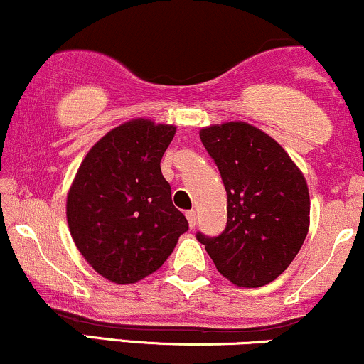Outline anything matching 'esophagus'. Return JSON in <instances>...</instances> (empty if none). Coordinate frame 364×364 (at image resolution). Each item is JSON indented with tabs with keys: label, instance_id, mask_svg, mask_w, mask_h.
I'll list each match as a JSON object with an SVG mask.
<instances>
[{
	"label": "esophagus",
	"instance_id": "34e87169",
	"mask_svg": "<svg viewBox=\"0 0 364 364\" xmlns=\"http://www.w3.org/2000/svg\"><path fill=\"white\" fill-rule=\"evenodd\" d=\"M186 219H188V224H190V228L193 229L196 225V212L195 210H188L186 212Z\"/></svg>",
	"mask_w": 364,
	"mask_h": 364
}]
</instances>
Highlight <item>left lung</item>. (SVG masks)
Returning a JSON list of instances; mask_svg holds the SVG:
<instances>
[{"instance_id":"1","label":"left lung","mask_w":364,"mask_h":364,"mask_svg":"<svg viewBox=\"0 0 364 364\" xmlns=\"http://www.w3.org/2000/svg\"><path fill=\"white\" fill-rule=\"evenodd\" d=\"M228 193L223 235L205 245L217 270L237 287L275 281L304 243L310 228L306 179L272 136L245 121L200 129Z\"/></svg>"}]
</instances>
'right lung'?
Here are the masks:
<instances>
[{"mask_svg": "<svg viewBox=\"0 0 364 364\" xmlns=\"http://www.w3.org/2000/svg\"><path fill=\"white\" fill-rule=\"evenodd\" d=\"M174 124L129 119L83 157L66 196V220L87 263L114 284H135L162 267L186 217L173 205L161 159Z\"/></svg>", "mask_w": 364, "mask_h": 364, "instance_id": "1", "label": "right lung"}]
</instances>
